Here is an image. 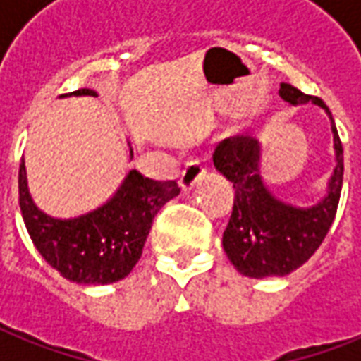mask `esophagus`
Returning <instances> with one entry per match:
<instances>
[{
	"instance_id": "1",
	"label": "esophagus",
	"mask_w": 361,
	"mask_h": 361,
	"mask_svg": "<svg viewBox=\"0 0 361 361\" xmlns=\"http://www.w3.org/2000/svg\"><path fill=\"white\" fill-rule=\"evenodd\" d=\"M205 176V166L201 160H191L185 164V168L181 171V190L183 191H191L193 185L197 183Z\"/></svg>"
}]
</instances>
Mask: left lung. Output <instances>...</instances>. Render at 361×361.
<instances>
[{"label":"left lung","instance_id":"8db88e82","mask_svg":"<svg viewBox=\"0 0 361 361\" xmlns=\"http://www.w3.org/2000/svg\"><path fill=\"white\" fill-rule=\"evenodd\" d=\"M279 94L290 106L312 102L328 114L334 170L320 200L312 205H294L276 197L264 183L261 142L255 136L227 138L215 148L213 166L235 190L231 219L223 233V249L233 267L251 279L290 274L314 255L332 227L344 180V149L328 106L320 98L308 97L286 82L281 85Z\"/></svg>","mask_w":361,"mask_h":361}]
</instances>
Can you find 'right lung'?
Returning <instances> with one entry per match:
<instances>
[{
    "label": "right lung",
    "mask_w": 361,
    "mask_h": 361,
    "mask_svg": "<svg viewBox=\"0 0 361 361\" xmlns=\"http://www.w3.org/2000/svg\"><path fill=\"white\" fill-rule=\"evenodd\" d=\"M65 97L98 94L92 88H78ZM176 195V181H154L130 170L110 200L92 212L63 219L37 207L27 185L25 161L19 166V207L29 237L47 263L77 284H110L128 276L142 257L154 217Z\"/></svg>",
    "instance_id": "add662e5"
}]
</instances>
